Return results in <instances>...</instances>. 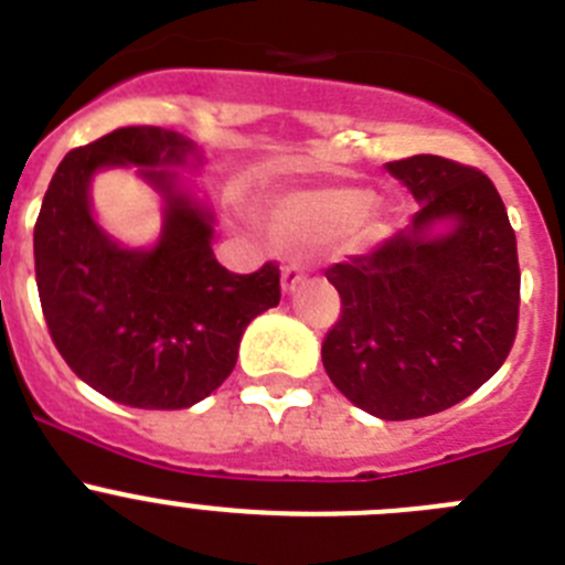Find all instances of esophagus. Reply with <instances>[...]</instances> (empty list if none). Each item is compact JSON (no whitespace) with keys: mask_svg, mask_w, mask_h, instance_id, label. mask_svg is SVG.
Instances as JSON below:
<instances>
[{"mask_svg":"<svg viewBox=\"0 0 565 565\" xmlns=\"http://www.w3.org/2000/svg\"><path fill=\"white\" fill-rule=\"evenodd\" d=\"M303 278H307V270H303V265H300V262H289V265H284V270H281V287L287 289H295L298 287L300 281H303Z\"/></svg>","mask_w":565,"mask_h":565,"instance_id":"1","label":"esophagus"}]
</instances>
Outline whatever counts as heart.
<instances>
[{
    "mask_svg": "<svg viewBox=\"0 0 565 565\" xmlns=\"http://www.w3.org/2000/svg\"><path fill=\"white\" fill-rule=\"evenodd\" d=\"M373 205L367 189H329L295 200L281 214V231L295 242H323L354 228Z\"/></svg>",
    "mask_w": 565,
    "mask_h": 565,
    "instance_id": "1",
    "label": "heart"
}]
</instances>
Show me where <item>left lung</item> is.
Wrapping results in <instances>:
<instances>
[{
    "mask_svg": "<svg viewBox=\"0 0 565 565\" xmlns=\"http://www.w3.org/2000/svg\"><path fill=\"white\" fill-rule=\"evenodd\" d=\"M387 170L420 209L407 231L331 265L342 312L323 340V367L348 402L382 420L443 413L482 387L519 331L515 231L477 167L409 156ZM449 218L452 231L426 237Z\"/></svg>",
    "mask_w": 565,
    "mask_h": 565,
    "instance_id": "obj_1",
    "label": "left lung"
}]
</instances>
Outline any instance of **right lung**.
Returning a JSON list of instances; mask_svg holds the SVG:
<instances>
[{"label":"right lung","mask_w":565,"mask_h":565,"mask_svg":"<svg viewBox=\"0 0 565 565\" xmlns=\"http://www.w3.org/2000/svg\"><path fill=\"white\" fill-rule=\"evenodd\" d=\"M192 141L130 125L66 152L35 220V284L57 354L97 393L139 409H186L231 376L256 315L278 307L276 262L239 276L211 250L209 211L175 175L141 170L167 198L152 250H125L97 228L88 181L99 167L183 163Z\"/></svg>","instance_id":"add662e5"}]
</instances>
